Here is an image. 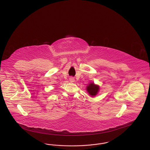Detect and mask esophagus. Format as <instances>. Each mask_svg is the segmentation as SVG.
<instances>
[{
  "mask_svg": "<svg viewBox=\"0 0 150 150\" xmlns=\"http://www.w3.org/2000/svg\"><path fill=\"white\" fill-rule=\"evenodd\" d=\"M69 80H70V82H74V81H75V79H74V78L71 77L69 79Z\"/></svg>",
  "mask_w": 150,
  "mask_h": 150,
  "instance_id": "1",
  "label": "esophagus"
}]
</instances>
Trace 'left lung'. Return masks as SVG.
<instances>
[{
    "label": "left lung",
    "mask_w": 150,
    "mask_h": 150,
    "mask_svg": "<svg viewBox=\"0 0 150 150\" xmlns=\"http://www.w3.org/2000/svg\"><path fill=\"white\" fill-rule=\"evenodd\" d=\"M100 87L97 85H96L94 83H91L89 86H86V91L91 96H95L99 92Z\"/></svg>",
    "instance_id": "1"
}]
</instances>
